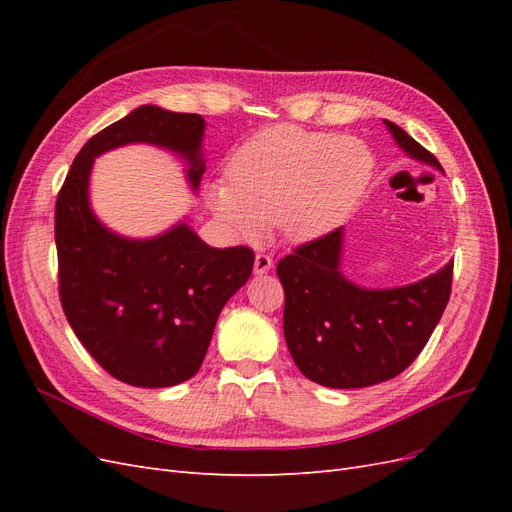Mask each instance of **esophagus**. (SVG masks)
Instances as JSON below:
<instances>
[{"label": "esophagus", "mask_w": 512, "mask_h": 512, "mask_svg": "<svg viewBox=\"0 0 512 512\" xmlns=\"http://www.w3.org/2000/svg\"><path fill=\"white\" fill-rule=\"evenodd\" d=\"M273 269V260L267 254H256L254 258V273L256 275H267Z\"/></svg>", "instance_id": "obj_1"}]
</instances>
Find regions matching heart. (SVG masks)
<instances>
[{
	"label": "heart",
	"mask_w": 512,
	"mask_h": 512,
	"mask_svg": "<svg viewBox=\"0 0 512 512\" xmlns=\"http://www.w3.org/2000/svg\"><path fill=\"white\" fill-rule=\"evenodd\" d=\"M371 149L354 136L271 126L237 147L228 181L207 185V205L232 235L258 243L280 224L292 243H312L342 224L374 177Z\"/></svg>",
	"instance_id": "heart-1"
}]
</instances>
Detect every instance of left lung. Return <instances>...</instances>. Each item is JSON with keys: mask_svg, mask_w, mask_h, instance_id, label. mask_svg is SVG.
<instances>
[{"mask_svg": "<svg viewBox=\"0 0 512 512\" xmlns=\"http://www.w3.org/2000/svg\"><path fill=\"white\" fill-rule=\"evenodd\" d=\"M408 158L442 173L440 162L384 119ZM344 228L301 245L277 265L286 305L284 337L301 374L329 389H365L399 376L421 350L451 297L453 260L423 280L365 288L342 271Z\"/></svg>", "mask_w": 512, "mask_h": 512, "instance_id": "obj_1", "label": "left lung"}]
</instances>
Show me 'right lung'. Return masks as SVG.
<instances>
[{
	"label": "right lung",
	"instance_id": "obj_1",
	"mask_svg": "<svg viewBox=\"0 0 512 512\" xmlns=\"http://www.w3.org/2000/svg\"><path fill=\"white\" fill-rule=\"evenodd\" d=\"M205 126L200 115L138 106L89 138L57 196L64 314L108 374L143 389L175 386L196 374L224 305L250 280L254 252L207 245L188 218L145 239L119 235L91 209V170L108 151L151 145L175 153L196 194L205 173Z\"/></svg>",
	"mask_w": 512,
	"mask_h": 512
}]
</instances>
